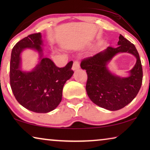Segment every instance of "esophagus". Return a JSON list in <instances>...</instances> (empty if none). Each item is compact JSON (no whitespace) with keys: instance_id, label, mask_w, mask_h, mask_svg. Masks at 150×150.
I'll return each instance as SVG.
<instances>
[{"instance_id":"1","label":"esophagus","mask_w":150,"mask_h":150,"mask_svg":"<svg viewBox=\"0 0 150 150\" xmlns=\"http://www.w3.org/2000/svg\"><path fill=\"white\" fill-rule=\"evenodd\" d=\"M80 66H79V63L77 62V61H75L74 62H73V67H72V69L73 71H75V70H77L79 69Z\"/></svg>"}]
</instances>
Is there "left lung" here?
Segmentation results:
<instances>
[{"mask_svg": "<svg viewBox=\"0 0 150 150\" xmlns=\"http://www.w3.org/2000/svg\"><path fill=\"white\" fill-rule=\"evenodd\" d=\"M117 45L116 47H108L81 63V67L88 75L86 91L88 97L95 105L111 111L120 110L133 100L140 89L143 77L135 45L121 34ZM121 52H128L137 59L135 65L125 77L115 74L108 67L113 57Z\"/></svg>", "mask_w": 150, "mask_h": 150, "instance_id": "1", "label": "left lung"}]
</instances>
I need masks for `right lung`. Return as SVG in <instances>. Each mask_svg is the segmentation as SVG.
<instances>
[{
  "instance_id": "obj_1",
  "label": "right lung",
  "mask_w": 150,
  "mask_h": 150,
  "mask_svg": "<svg viewBox=\"0 0 150 150\" xmlns=\"http://www.w3.org/2000/svg\"><path fill=\"white\" fill-rule=\"evenodd\" d=\"M41 33L24 38L14 45L11 53L10 81L12 93L20 105L36 113L54 110L62 99L63 86L73 74L70 62L57 67L52 59L44 56ZM32 49L39 55L38 63L31 71L21 68V53Z\"/></svg>"
}]
</instances>
